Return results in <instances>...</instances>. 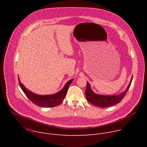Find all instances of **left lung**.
Returning <instances> with one entry per match:
<instances>
[{
  "label": "left lung",
  "instance_id": "8db88e82",
  "mask_svg": "<svg viewBox=\"0 0 147 147\" xmlns=\"http://www.w3.org/2000/svg\"><path fill=\"white\" fill-rule=\"evenodd\" d=\"M133 78V77H132ZM132 81V78L130 81L129 85L125 91L119 95H102L95 94L91 90L89 83L87 82V87L86 89V96L87 100L91 103L94 105L96 107L107 108L112 107L119 103L123 99L124 96L126 95Z\"/></svg>",
  "mask_w": 147,
  "mask_h": 147
}]
</instances>
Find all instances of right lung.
Instances as JSON below:
<instances>
[{
	"label": "right lung",
	"mask_w": 147,
	"mask_h": 147,
	"mask_svg": "<svg viewBox=\"0 0 147 147\" xmlns=\"http://www.w3.org/2000/svg\"><path fill=\"white\" fill-rule=\"evenodd\" d=\"M73 79L69 80L65 86V87L61 89L59 92L53 95H39L32 93L28 90H27L20 82L18 78L19 86L22 90L23 91L24 93L27 96V98L36 105L40 107L44 108H51L59 105L63 101L68 88L71 83Z\"/></svg>",
	"instance_id": "1"
}]
</instances>
